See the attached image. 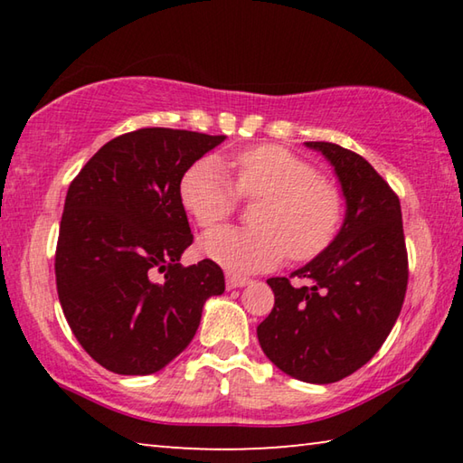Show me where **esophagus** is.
Here are the masks:
<instances>
[{
	"instance_id": "1",
	"label": "esophagus",
	"mask_w": 463,
	"mask_h": 463,
	"mask_svg": "<svg viewBox=\"0 0 463 463\" xmlns=\"http://www.w3.org/2000/svg\"><path fill=\"white\" fill-rule=\"evenodd\" d=\"M249 278H242V276H234V273H229V276H226V288L229 289H237V288H242V286H247L249 284Z\"/></svg>"
}]
</instances>
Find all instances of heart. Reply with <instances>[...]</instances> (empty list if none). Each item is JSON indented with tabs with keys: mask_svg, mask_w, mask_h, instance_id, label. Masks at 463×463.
Returning <instances> with one entry per match:
<instances>
[{
	"mask_svg": "<svg viewBox=\"0 0 463 463\" xmlns=\"http://www.w3.org/2000/svg\"><path fill=\"white\" fill-rule=\"evenodd\" d=\"M237 174L233 190L224 165L214 156L195 161L179 182L184 208L202 229H213L237 208V192L261 195L250 221L255 226L210 231L200 249L232 271L271 269L289 257L308 261L335 241L343 222V200L336 187L300 156L278 145L241 151L229 163Z\"/></svg>",
	"mask_w": 463,
	"mask_h": 463,
	"instance_id": "b5f03b06",
	"label": "heart"
}]
</instances>
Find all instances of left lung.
Masks as SVG:
<instances>
[{
    "mask_svg": "<svg viewBox=\"0 0 463 463\" xmlns=\"http://www.w3.org/2000/svg\"><path fill=\"white\" fill-rule=\"evenodd\" d=\"M331 163L345 198L335 241L292 276L269 278L276 294L257 326L263 354L308 383H333L378 354L401 315L409 260L398 195L362 155L335 143H304Z\"/></svg>",
    "mask_w": 463,
    "mask_h": 463,
    "instance_id": "obj_1",
    "label": "left lung"
}]
</instances>
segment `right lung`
I'll return each instance as SVG.
<instances>
[{"label":"right lung","mask_w":463,"mask_h":463,"mask_svg":"<svg viewBox=\"0 0 463 463\" xmlns=\"http://www.w3.org/2000/svg\"><path fill=\"white\" fill-rule=\"evenodd\" d=\"M224 138L140 128L106 143L69 185L54 255L59 302L106 370H163L194 339L208 298L224 292L214 261L179 263L194 241L179 182Z\"/></svg>","instance_id":"right-lung-1"}]
</instances>
